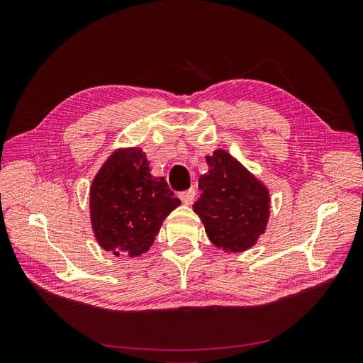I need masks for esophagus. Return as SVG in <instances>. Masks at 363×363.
Returning <instances> with one entry per match:
<instances>
[{
  "instance_id": "34e87169",
  "label": "esophagus",
  "mask_w": 363,
  "mask_h": 363,
  "mask_svg": "<svg viewBox=\"0 0 363 363\" xmlns=\"http://www.w3.org/2000/svg\"><path fill=\"white\" fill-rule=\"evenodd\" d=\"M195 195H196V189H195V188H191V189H188V191L182 192V194H180V199H182V201H183L186 206H189V204L194 203Z\"/></svg>"
}]
</instances>
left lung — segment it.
I'll use <instances>...</instances> for the list:
<instances>
[{
	"label": "left lung",
	"mask_w": 363,
	"mask_h": 363,
	"mask_svg": "<svg viewBox=\"0 0 363 363\" xmlns=\"http://www.w3.org/2000/svg\"><path fill=\"white\" fill-rule=\"evenodd\" d=\"M206 160L208 171L199 180L203 194L194 203V212L215 247L245 251L265 233L269 192L225 150L213 151Z\"/></svg>",
	"instance_id": "left-lung-1"
}]
</instances>
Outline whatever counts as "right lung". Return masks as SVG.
Returning <instances> with one entry per match:
<instances>
[{
    "mask_svg": "<svg viewBox=\"0 0 363 363\" xmlns=\"http://www.w3.org/2000/svg\"><path fill=\"white\" fill-rule=\"evenodd\" d=\"M180 200L163 177H152L139 147L116 150L91 186V223L101 248L138 257L155 242L163 219Z\"/></svg>",
    "mask_w": 363,
    "mask_h": 363,
    "instance_id": "add662e5",
    "label": "right lung"
}]
</instances>
